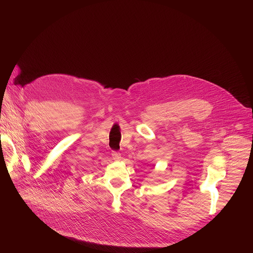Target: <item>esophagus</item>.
Returning a JSON list of instances; mask_svg holds the SVG:
<instances>
[{
	"mask_svg": "<svg viewBox=\"0 0 253 253\" xmlns=\"http://www.w3.org/2000/svg\"><path fill=\"white\" fill-rule=\"evenodd\" d=\"M112 158L115 160V161H120L121 160V154L120 153H118V152H116V151H113L112 152Z\"/></svg>",
	"mask_w": 253,
	"mask_h": 253,
	"instance_id": "34e87169",
	"label": "esophagus"
}]
</instances>
